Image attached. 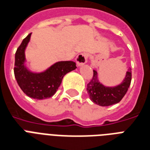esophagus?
Segmentation results:
<instances>
[{"mask_svg": "<svg viewBox=\"0 0 150 150\" xmlns=\"http://www.w3.org/2000/svg\"><path fill=\"white\" fill-rule=\"evenodd\" d=\"M88 55L86 54H80L76 56V62L77 66H84L85 63L87 62Z\"/></svg>", "mask_w": 150, "mask_h": 150, "instance_id": "34e87169", "label": "esophagus"}]
</instances>
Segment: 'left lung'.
<instances>
[{
  "instance_id": "8db88e82",
  "label": "left lung",
  "mask_w": 150,
  "mask_h": 150,
  "mask_svg": "<svg viewBox=\"0 0 150 150\" xmlns=\"http://www.w3.org/2000/svg\"><path fill=\"white\" fill-rule=\"evenodd\" d=\"M131 82V69L126 73L124 79L115 86H106L101 83L96 70H93L92 81L88 84L87 92L90 100L102 107L118 103L126 95Z\"/></svg>"
}]
</instances>
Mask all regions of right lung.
<instances>
[{
	"label": "right lung",
	"mask_w": 150,
	"mask_h": 150,
	"mask_svg": "<svg viewBox=\"0 0 150 150\" xmlns=\"http://www.w3.org/2000/svg\"><path fill=\"white\" fill-rule=\"evenodd\" d=\"M31 33L23 39L15 54L14 74L20 88L32 99L45 100L52 97L66 74L76 69V63L62 61L54 63L42 72H33L28 67L25 51Z\"/></svg>",
	"instance_id": "1"
}]
</instances>
